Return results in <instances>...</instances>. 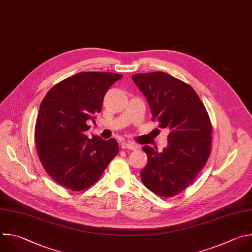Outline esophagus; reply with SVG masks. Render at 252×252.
<instances>
[{
    "instance_id": "34e87169",
    "label": "esophagus",
    "mask_w": 252,
    "mask_h": 252,
    "mask_svg": "<svg viewBox=\"0 0 252 252\" xmlns=\"http://www.w3.org/2000/svg\"><path fill=\"white\" fill-rule=\"evenodd\" d=\"M121 148L122 149H129V150H136L137 149V146L133 143H130V142H124L121 144Z\"/></svg>"
}]
</instances>
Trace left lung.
Wrapping results in <instances>:
<instances>
[{
    "instance_id": "8db88e82",
    "label": "left lung",
    "mask_w": 252,
    "mask_h": 252,
    "mask_svg": "<svg viewBox=\"0 0 252 252\" xmlns=\"http://www.w3.org/2000/svg\"><path fill=\"white\" fill-rule=\"evenodd\" d=\"M132 79L147 97L152 120L170 131L169 145L161 153L143 147L148 162L141 180L154 193L174 196L193 182L211 155L209 113L190 85L166 72L138 73Z\"/></svg>"
}]
</instances>
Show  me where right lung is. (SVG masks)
<instances>
[{
    "mask_svg": "<svg viewBox=\"0 0 252 252\" xmlns=\"http://www.w3.org/2000/svg\"><path fill=\"white\" fill-rule=\"evenodd\" d=\"M123 75L87 71L67 77L40 103L34 128L36 153L46 173L63 188L79 191L95 184L118 154L115 139L85 135L101 112L109 87Z\"/></svg>",
    "mask_w": 252,
    "mask_h": 252,
    "instance_id": "right-lung-1",
    "label": "right lung"
}]
</instances>
